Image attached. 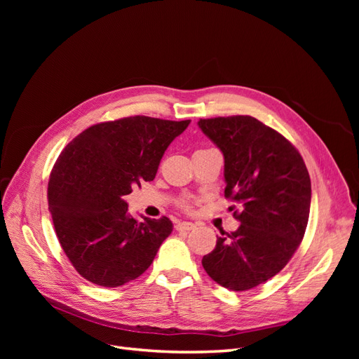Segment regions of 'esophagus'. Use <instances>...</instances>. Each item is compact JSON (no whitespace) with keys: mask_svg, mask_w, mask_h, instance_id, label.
<instances>
[{"mask_svg":"<svg viewBox=\"0 0 359 359\" xmlns=\"http://www.w3.org/2000/svg\"><path fill=\"white\" fill-rule=\"evenodd\" d=\"M194 227H196V226H194L190 222H177L175 223V229L177 231H184V232H186V231H193Z\"/></svg>","mask_w":359,"mask_h":359,"instance_id":"34e87169","label":"esophagus"}]
</instances>
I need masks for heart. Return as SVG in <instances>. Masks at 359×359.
I'll return each mask as SVG.
<instances>
[{"label":"heart","mask_w":359,"mask_h":359,"mask_svg":"<svg viewBox=\"0 0 359 359\" xmlns=\"http://www.w3.org/2000/svg\"><path fill=\"white\" fill-rule=\"evenodd\" d=\"M182 206H184V208H187V206H189V205H187L186 202H184V203H182Z\"/></svg>","instance_id":"1"}]
</instances>
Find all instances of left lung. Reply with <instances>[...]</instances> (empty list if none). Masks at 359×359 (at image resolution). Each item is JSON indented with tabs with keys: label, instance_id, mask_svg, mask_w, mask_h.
<instances>
[{
	"label": "left lung",
	"instance_id": "8db88e82",
	"mask_svg": "<svg viewBox=\"0 0 359 359\" xmlns=\"http://www.w3.org/2000/svg\"><path fill=\"white\" fill-rule=\"evenodd\" d=\"M224 157V196L241 203V226L222 231L202 265L215 283L235 292L278 274L297 252L310 214L311 182L298 149L248 115L199 119Z\"/></svg>",
	"mask_w": 359,
	"mask_h": 359
}]
</instances>
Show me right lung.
<instances>
[{
	"mask_svg": "<svg viewBox=\"0 0 359 359\" xmlns=\"http://www.w3.org/2000/svg\"><path fill=\"white\" fill-rule=\"evenodd\" d=\"M189 124L128 116L91 126L64 148L50 172L48 202L58 241L83 278L118 287L153 264L172 222L144 217L139 223L126 196L156 178L165 151Z\"/></svg>",
	"mask_w": 359,
	"mask_h": 359,
	"instance_id": "1",
	"label": "right lung"
}]
</instances>
